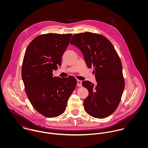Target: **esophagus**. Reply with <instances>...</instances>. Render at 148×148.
Returning a JSON list of instances; mask_svg holds the SVG:
<instances>
[{
  "mask_svg": "<svg viewBox=\"0 0 148 148\" xmlns=\"http://www.w3.org/2000/svg\"><path fill=\"white\" fill-rule=\"evenodd\" d=\"M77 85L78 86H82V82L80 80H77Z\"/></svg>",
  "mask_w": 148,
  "mask_h": 148,
  "instance_id": "34e87169",
  "label": "esophagus"
}]
</instances>
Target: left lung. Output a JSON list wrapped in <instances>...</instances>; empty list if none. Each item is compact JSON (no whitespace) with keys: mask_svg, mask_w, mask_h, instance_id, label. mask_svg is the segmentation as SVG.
<instances>
[{"mask_svg":"<svg viewBox=\"0 0 148 148\" xmlns=\"http://www.w3.org/2000/svg\"><path fill=\"white\" fill-rule=\"evenodd\" d=\"M70 43L82 51L87 66L94 69L97 83H82L89 92L84 101L85 110L93 117L106 118L117 109L125 88L120 59L110 42L99 34H75Z\"/></svg>","mask_w":148,"mask_h":148,"instance_id":"1","label":"left lung"}]
</instances>
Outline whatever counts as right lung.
<instances>
[{
  "instance_id": "1",
  "label": "right lung",
  "mask_w": 148,
  "mask_h": 148,
  "mask_svg": "<svg viewBox=\"0 0 148 148\" xmlns=\"http://www.w3.org/2000/svg\"><path fill=\"white\" fill-rule=\"evenodd\" d=\"M72 35L47 34L29 43L23 59L21 77L27 96L34 108L47 117H55L65 110L75 90L76 79L53 77Z\"/></svg>"
}]
</instances>
